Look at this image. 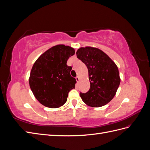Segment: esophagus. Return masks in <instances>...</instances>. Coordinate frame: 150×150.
Masks as SVG:
<instances>
[{
	"instance_id": "obj_1",
	"label": "esophagus",
	"mask_w": 150,
	"mask_h": 150,
	"mask_svg": "<svg viewBox=\"0 0 150 150\" xmlns=\"http://www.w3.org/2000/svg\"><path fill=\"white\" fill-rule=\"evenodd\" d=\"M76 81H77V83L79 82V76H76Z\"/></svg>"
}]
</instances>
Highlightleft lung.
<instances>
[{
	"label": "left lung",
	"mask_w": 150,
	"mask_h": 150,
	"mask_svg": "<svg viewBox=\"0 0 150 150\" xmlns=\"http://www.w3.org/2000/svg\"><path fill=\"white\" fill-rule=\"evenodd\" d=\"M77 57L87 66L90 89L80 96L87 105L101 107L110 102L120 84L118 68L101 50L91 47H81Z\"/></svg>",
	"instance_id": "left-lung-1"
}]
</instances>
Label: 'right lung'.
Masks as SVG:
<instances>
[{"label": "right lung", "instance_id": "right-lung-1", "mask_svg": "<svg viewBox=\"0 0 150 150\" xmlns=\"http://www.w3.org/2000/svg\"><path fill=\"white\" fill-rule=\"evenodd\" d=\"M73 48L57 45L48 49L34 64L29 85L38 101L44 106L57 108L66 101L68 93L75 88L76 81L70 74L67 61L73 56Z\"/></svg>", "mask_w": 150, "mask_h": 150}]
</instances>
